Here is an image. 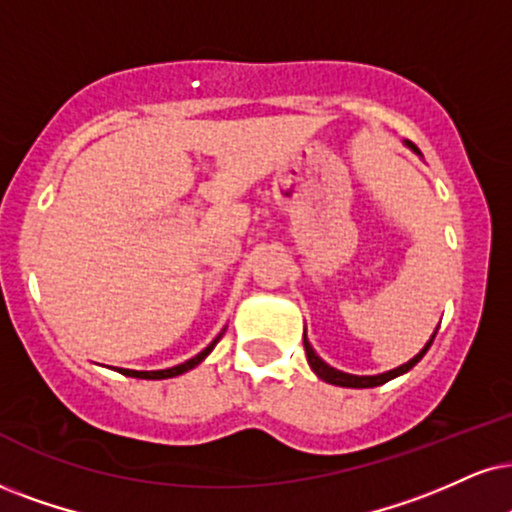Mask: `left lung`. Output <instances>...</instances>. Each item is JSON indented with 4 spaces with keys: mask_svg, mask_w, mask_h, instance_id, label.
Wrapping results in <instances>:
<instances>
[{
    "mask_svg": "<svg viewBox=\"0 0 512 512\" xmlns=\"http://www.w3.org/2000/svg\"><path fill=\"white\" fill-rule=\"evenodd\" d=\"M413 149H415V147H413ZM415 151H418V149H415ZM432 342H434V337L430 339V342H427V346H425V349H422V351L418 353V356H415V358H410V361H408V363H403L401 368H396V370H389V372H384V375L358 377V375H346V372H339V370H334V368H330V365H327V363L320 361V358L315 356V351L311 349V344L306 342V334H304V349H306V358H308V365H311L315 375H318L320 380H325V382H330V384H337V387H353V389L380 387V384H384V382L394 380V377L403 375V372H408L410 368H413L415 363L420 361L422 356H425L427 349H430V346H432Z\"/></svg>",
    "mask_w": 512,
    "mask_h": 512,
    "instance_id": "obj_1",
    "label": "left lung"
}]
</instances>
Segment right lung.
<instances>
[{
  "label": "right lung",
  "mask_w": 512,
  "mask_h": 512,
  "mask_svg": "<svg viewBox=\"0 0 512 512\" xmlns=\"http://www.w3.org/2000/svg\"><path fill=\"white\" fill-rule=\"evenodd\" d=\"M220 337H223V332L218 334L216 339H213L211 344L206 346L204 351L201 353H197V356L194 358H189V361H185V363H180V365H175V368H168V370H154V372H140V370H123V368H118V372H123V375H128V377H140V380H166V377H175V375H182V372H187V370H192L194 365H199L201 361H204V358L208 356V353L213 351V346H216L218 342H220Z\"/></svg>",
  "instance_id": "1"
}]
</instances>
